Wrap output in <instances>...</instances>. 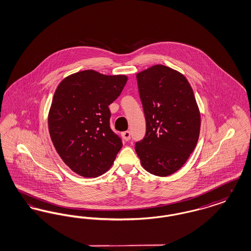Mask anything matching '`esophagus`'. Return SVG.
<instances>
[{"mask_svg": "<svg viewBox=\"0 0 251 251\" xmlns=\"http://www.w3.org/2000/svg\"><path fill=\"white\" fill-rule=\"evenodd\" d=\"M122 137L125 141H129L131 139V132L129 131H123L122 132Z\"/></svg>", "mask_w": 251, "mask_h": 251, "instance_id": "esophagus-1", "label": "esophagus"}]
</instances>
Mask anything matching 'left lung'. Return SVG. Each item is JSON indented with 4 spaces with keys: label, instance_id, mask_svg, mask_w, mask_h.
I'll return each instance as SVG.
<instances>
[{
    "label": "left lung",
    "instance_id": "1",
    "mask_svg": "<svg viewBox=\"0 0 251 251\" xmlns=\"http://www.w3.org/2000/svg\"><path fill=\"white\" fill-rule=\"evenodd\" d=\"M136 79L147 128L135 151L148 172L167 177L185 164L197 146L200 109L180 72L155 65L137 73Z\"/></svg>",
    "mask_w": 251,
    "mask_h": 251
}]
</instances>
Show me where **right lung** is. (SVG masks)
<instances>
[{"label":"right lung","mask_w":251,"mask_h":251,"mask_svg":"<svg viewBox=\"0 0 251 251\" xmlns=\"http://www.w3.org/2000/svg\"><path fill=\"white\" fill-rule=\"evenodd\" d=\"M126 75L87 70L66 77L49 111L52 144L63 162L85 178L98 177L113 165L122 142L110 128L109 105L127 83Z\"/></svg>","instance_id":"add662e5"}]
</instances>
